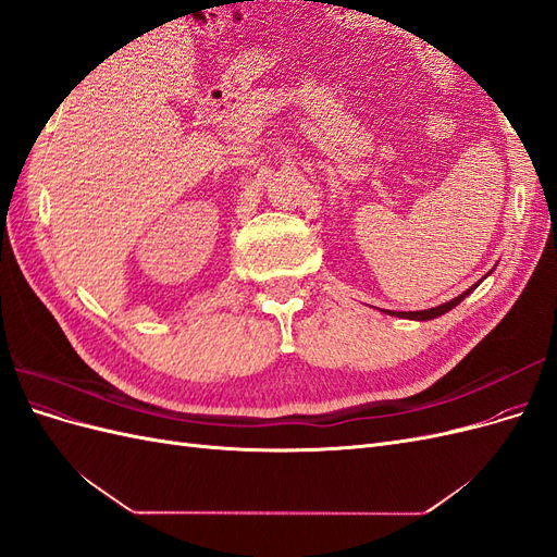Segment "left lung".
I'll use <instances>...</instances> for the list:
<instances>
[{"label": "left lung", "instance_id": "obj_1", "mask_svg": "<svg viewBox=\"0 0 557 557\" xmlns=\"http://www.w3.org/2000/svg\"><path fill=\"white\" fill-rule=\"evenodd\" d=\"M479 285V283H476ZM476 285H471L469 290H465L462 295H458L455 299H450V301H446V305H442V307H434V309H425V311H385V313H391V315H397V318H409V320H432V318H440L442 313H446V311H450L453 307H458L460 301L476 288Z\"/></svg>", "mask_w": 557, "mask_h": 557}]
</instances>
